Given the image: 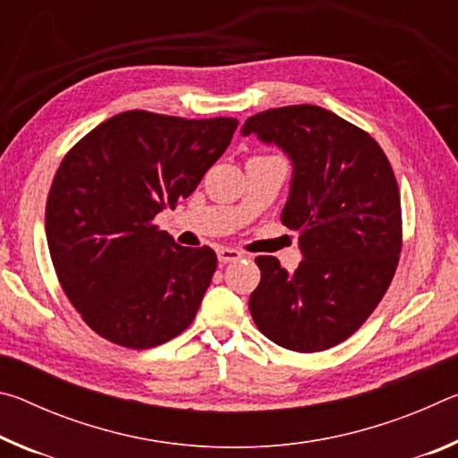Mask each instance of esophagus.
Returning <instances> with one entry per match:
<instances>
[{
  "instance_id": "esophagus-1",
  "label": "esophagus",
  "mask_w": 458,
  "mask_h": 458,
  "mask_svg": "<svg viewBox=\"0 0 458 458\" xmlns=\"http://www.w3.org/2000/svg\"><path fill=\"white\" fill-rule=\"evenodd\" d=\"M238 259H242V252L236 250V248H228V246L218 248V260L222 265H228V262H234Z\"/></svg>"
}]
</instances>
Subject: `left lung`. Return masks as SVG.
<instances>
[{"label": "left lung", "mask_w": 458, "mask_h": 458, "mask_svg": "<svg viewBox=\"0 0 458 458\" xmlns=\"http://www.w3.org/2000/svg\"><path fill=\"white\" fill-rule=\"evenodd\" d=\"M240 133L291 159L281 222L299 232L303 254L294 273L257 257L260 283L248 309L284 350H329L374 313L396 273L402 208L390 161L366 131L315 105L270 108L248 117Z\"/></svg>", "instance_id": "8db88e82"}]
</instances>
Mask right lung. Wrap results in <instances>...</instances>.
I'll list each match as a JSON object with an SVG mask.
<instances>
[{"label": "right lung", "instance_id": "right-lung-1", "mask_svg": "<svg viewBox=\"0 0 458 458\" xmlns=\"http://www.w3.org/2000/svg\"><path fill=\"white\" fill-rule=\"evenodd\" d=\"M236 119L127 111L100 123L62 159L46 201L54 270L84 323L131 350L180 335L218 265L153 218L198 188L226 151Z\"/></svg>", "mask_w": 458, "mask_h": 458}]
</instances>
